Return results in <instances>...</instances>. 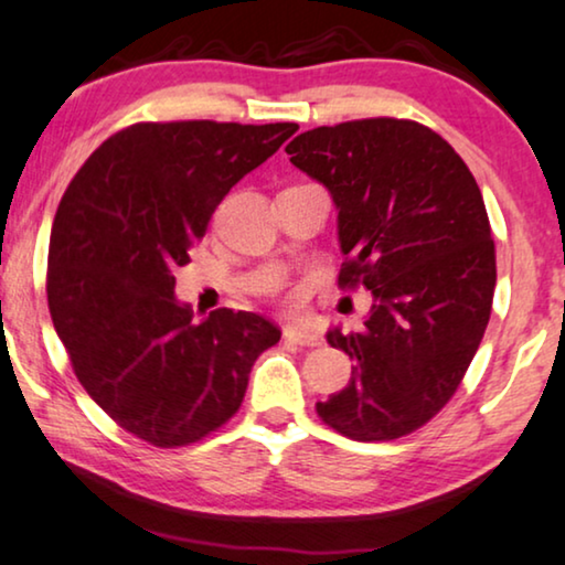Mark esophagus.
Masks as SVG:
<instances>
[{
    "label": "esophagus",
    "mask_w": 565,
    "mask_h": 565,
    "mask_svg": "<svg viewBox=\"0 0 565 565\" xmlns=\"http://www.w3.org/2000/svg\"><path fill=\"white\" fill-rule=\"evenodd\" d=\"M282 337H285V342H292V344H300V347H319L323 342V339L316 334V331H308V329H300V327H285Z\"/></svg>",
    "instance_id": "34e87169"
}]
</instances>
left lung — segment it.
Segmentation results:
<instances>
[{"mask_svg": "<svg viewBox=\"0 0 565 565\" xmlns=\"http://www.w3.org/2000/svg\"><path fill=\"white\" fill-rule=\"evenodd\" d=\"M285 151L337 203L339 288L375 296L365 329L327 334L358 365L316 414L358 443L412 435L455 396L491 316L497 249L476 177L443 136L401 118L306 130Z\"/></svg>", "mask_w": 565, "mask_h": 565, "instance_id": "8db88e82", "label": "left lung"}]
</instances>
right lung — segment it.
Instances as JSON below:
<instances>
[{"label": "right lung", "instance_id": "right-lung-1", "mask_svg": "<svg viewBox=\"0 0 565 565\" xmlns=\"http://www.w3.org/2000/svg\"><path fill=\"white\" fill-rule=\"evenodd\" d=\"M296 122H136L103 141L61 198L45 292L74 375L110 419L153 447H184L242 406L254 360L280 342L259 313L192 319L174 273L226 192Z\"/></svg>", "mask_w": 565, "mask_h": 565}]
</instances>
